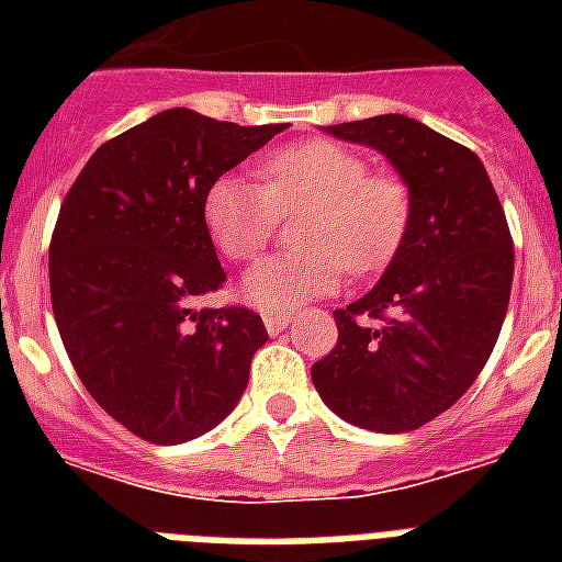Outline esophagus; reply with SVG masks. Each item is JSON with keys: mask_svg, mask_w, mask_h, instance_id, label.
<instances>
[{"mask_svg": "<svg viewBox=\"0 0 562 562\" xmlns=\"http://www.w3.org/2000/svg\"><path fill=\"white\" fill-rule=\"evenodd\" d=\"M262 324L271 335H280L282 329L291 324V315H271V312H268V315H262Z\"/></svg>", "mask_w": 562, "mask_h": 562, "instance_id": "esophagus-1", "label": "esophagus"}]
</instances>
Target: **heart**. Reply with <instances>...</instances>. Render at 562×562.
I'll return each instance as SVG.
<instances>
[{
  "label": "heart",
  "instance_id": "b5f03b06",
  "mask_svg": "<svg viewBox=\"0 0 562 562\" xmlns=\"http://www.w3.org/2000/svg\"><path fill=\"white\" fill-rule=\"evenodd\" d=\"M262 187L224 175L203 194V224L233 262L256 256L280 215L300 218L297 254H273L241 277L250 306L291 315L341 289L344 268L373 273L393 259L411 224V192L373 175L359 151L329 139L280 145L259 162Z\"/></svg>",
  "mask_w": 562,
  "mask_h": 562
}]
</instances>
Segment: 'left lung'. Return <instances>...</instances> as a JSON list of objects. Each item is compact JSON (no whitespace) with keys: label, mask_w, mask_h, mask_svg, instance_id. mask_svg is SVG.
<instances>
[{"label":"left lung","mask_w":562,"mask_h":562,"mask_svg":"<svg viewBox=\"0 0 562 562\" xmlns=\"http://www.w3.org/2000/svg\"><path fill=\"white\" fill-rule=\"evenodd\" d=\"M324 131L391 160L411 192V224L382 280L333 312L338 344L312 364V382L352 426L414 431L487 364L510 300L514 238L487 169L449 136L400 113Z\"/></svg>","instance_id":"obj_1"}]
</instances>
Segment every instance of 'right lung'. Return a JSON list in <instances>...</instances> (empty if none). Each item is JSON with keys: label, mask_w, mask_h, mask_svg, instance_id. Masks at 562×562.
<instances>
[{"label": "right lung", "mask_w": 562, "mask_h": 562, "mask_svg": "<svg viewBox=\"0 0 562 562\" xmlns=\"http://www.w3.org/2000/svg\"><path fill=\"white\" fill-rule=\"evenodd\" d=\"M285 127L162 110L101 145L60 203L48 247L57 333L92 400L148 443L218 426L268 341L250 308L194 300L227 280L203 194Z\"/></svg>", "instance_id": "1"}]
</instances>
